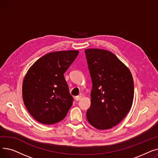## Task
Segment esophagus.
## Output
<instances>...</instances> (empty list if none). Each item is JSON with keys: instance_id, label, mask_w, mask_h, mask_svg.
<instances>
[{"instance_id": "obj_1", "label": "esophagus", "mask_w": 158, "mask_h": 158, "mask_svg": "<svg viewBox=\"0 0 158 158\" xmlns=\"http://www.w3.org/2000/svg\"><path fill=\"white\" fill-rule=\"evenodd\" d=\"M82 98V96L81 95H78V96H76V100L77 101H79L80 99Z\"/></svg>"}]
</instances>
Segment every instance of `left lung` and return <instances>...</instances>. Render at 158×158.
I'll return each mask as SVG.
<instances>
[{
	"label": "left lung",
	"instance_id": "obj_1",
	"mask_svg": "<svg viewBox=\"0 0 158 158\" xmlns=\"http://www.w3.org/2000/svg\"><path fill=\"white\" fill-rule=\"evenodd\" d=\"M92 81L88 122L99 130L119 123L129 113L134 98V82L129 69L113 53L98 48L85 51Z\"/></svg>",
	"mask_w": 158,
	"mask_h": 158
}]
</instances>
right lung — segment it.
Returning <instances> with one entry per match:
<instances>
[{
    "mask_svg": "<svg viewBox=\"0 0 158 158\" xmlns=\"http://www.w3.org/2000/svg\"><path fill=\"white\" fill-rule=\"evenodd\" d=\"M79 54L78 51H57L38 59L25 76L22 97L32 117L51 125L62 120L73 98L69 93L64 73Z\"/></svg>",
    "mask_w": 158,
    "mask_h": 158,
    "instance_id": "add662e5",
    "label": "right lung"
}]
</instances>
